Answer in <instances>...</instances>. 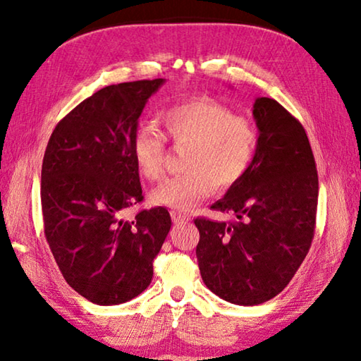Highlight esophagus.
Listing matches in <instances>:
<instances>
[{
    "instance_id": "1",
    "label": "esophagus",
    "mask_w": 361,
    "mask_h": 361,
    "mask_svg": "<svg viewBox=\"0 0 361 361\" xmlns=\"http://www.w3.org/2000/svg\"><path fill=\"white\" fill-rule=\"evenodd\" d=\"M189 218L188 215H183V213H178V212H172V221L176 224V223H188L189 221Z\"/></svg>"
}]
</instances>
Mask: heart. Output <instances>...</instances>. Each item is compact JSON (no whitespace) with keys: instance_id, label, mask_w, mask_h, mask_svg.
Listing matches in <instances>:
<instances>
[{"instance_id":"obj_1","label":"heart","mask_w":361,"mask_h":361,"mask_svg":"<svg viewBox=\"0 0 361 361\" xmlns=\"http://www.w3.org/2000/svg\"><path fill=\"white\" fill-rule=\"evenodd\" d=\"M166 135L175 145H188L183 159L185 173L170 176L151 191V200L178 212L192 210L215 191L234 188L258 148V132L252 121L235 116L224 103L199 97L167 106L161 113ZM130 152L137 172L145 180L161 178L166 138L140 127L132 135Z\"/></svg>"}]
</instances>
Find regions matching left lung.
Returning <instances> with one entry per match:
<instances>
[{"instance_id": "1", "label": "left lung", "mask_w": 361, "mask_h": 361, "mask_svg": "<svg viewBox=\"0 0 361 361\" xmlns=\"http://www.w3.org/2000/svg\"><path fill=\"white\" fill-rule=\"evenodd\" d=\"M258 148L247 175L210 209L234 221L195 218L207 288L239 305L277 296L302 264L315 232L319 175L307 133L279 102L253 105Z\"/></svg>"}]
</instances>
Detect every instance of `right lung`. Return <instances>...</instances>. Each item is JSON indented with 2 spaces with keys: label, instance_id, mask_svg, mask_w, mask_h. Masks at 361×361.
<instances>
[{
  "label": "right lung",
  "instance_id": "add662e5",
  "mask_svg": "<svg viewBox=\"0 0 361 361\" xmlns=\"http://www.w3.org/2000/svg\"><path fill=\"white\" fill-rule=\"evenodd\" d=\"M162 84L159 78L103 87L49 138L41 170L44 235L66 283L94 304H122L148 288L172 226L164 207L122 218L143 200L130 142Z\"/></svg>",
  "mask_w": 361,
  "mask_h": 361
}]
</instances>
